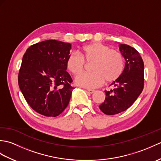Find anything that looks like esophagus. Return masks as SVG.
Returning a JSON list of instances; mask_svg holds the SVG:
<instances>
[{"label": "esophagus", "mask_w": 161, "mask_h": 161, "mask_svg": "<svg viewBox=\"0 0 161 161\" xmlns=\"http://www.w3.org/2000/svg\"><path fill=\"white\" fill-rule=\"evenodd\" d=\"M87 92L88 93H91V94H92V93H93L94 92H95V91L94 90H92V89H87Z\"/></svg>", "instance_id": "esophagus-1"}]
</instances>
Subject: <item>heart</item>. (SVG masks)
Returning <instances> with one entry per match:
<instances>
[{
  "label": "heart",
  "mask_w": 161,
  "mask_h": 161,
  "mask_svg": "<svg viewBox=\"0 0 161 161\" xmlns=\"http://www.w3.org/2000/svg\"><path fill=\"white\" fill-rule=\"evenodd\" d=\"M81 56L71 53L68 57L66 66L75 76L85 70L86 64H92L91 73H84L75 79L79 86L87 88L101 86L106 82H115L119 80L125 70V60L119 51L111 49L103 43L95 42L81 47Z\"/></svg>",
  "instance_id": "obj_1"
}]
</instances>
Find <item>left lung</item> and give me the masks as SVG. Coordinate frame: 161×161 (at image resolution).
<instances>
[{
    "label": "left lung",
    "mask_w": 161,
    "mask_h": 161,
    "mask_svg": "<svg viewBox=\"0 0 161 161\" xmlns=\"http://www.w3.org/2000/svg\"><path fill=\"white\" fill-rule=\"evenodd\" d=\"M119 50L126 61L125 70L120 78L105 91L104 102L99 106L106 115H115L126 111L134 103L144 88V62L141 54L133 47L119 45Z\"/></svg>",
    "instance_id": "left-lung-1"
}]
</instances>
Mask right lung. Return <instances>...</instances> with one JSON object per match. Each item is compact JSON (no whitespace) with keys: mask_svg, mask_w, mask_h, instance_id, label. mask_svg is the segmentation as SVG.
I'll list each match as a JSON object with an SVG mask.
<instances>
[{"mask_svg":"<svg viewBox=\"0 0 161 161\" xmlns=\"http://www.w3.org/2000/svg\"><path fill=\"white\" fill-rule=\"evenodd\" d=\"M71 44L46 40L27 49L18 82L26 102L33 110L47 117H56L67 107L74 88L66 62Z\"/></svg>","mask_w":161,"mask_h":161,"instance_id":"add662e5","label":"right lung"}]
</instances>
